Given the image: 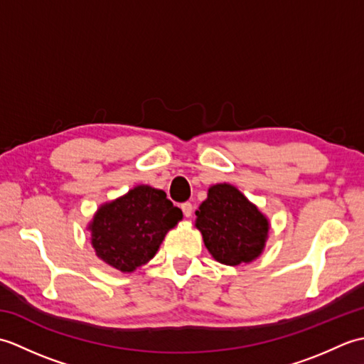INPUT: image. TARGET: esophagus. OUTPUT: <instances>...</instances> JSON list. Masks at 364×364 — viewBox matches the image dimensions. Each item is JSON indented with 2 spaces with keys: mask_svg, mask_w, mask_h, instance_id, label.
<instances>
[{
  "mask_svg": "<svg viewBox=\"0 0 364 364\" xmlns=\"http://www.w3.org/2000/svg\"><path fill=\"white\" fill-rule=\"evenodd\" d=\"M181 210H183V214L186 215V218H191V215H192V205L189 202L183 203L181 205Z\"/></svg>",
  "mask_w": 364,
  "mask_h": 364,
  "instance_id": "34e87169",
  "label": "esophagus"
}]
</instances>
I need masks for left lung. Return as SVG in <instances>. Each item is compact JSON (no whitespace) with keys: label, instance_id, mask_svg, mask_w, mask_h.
<instances>
[{"label":"left lung","instance_id":"8db88e82","mask_svg":"<svg viewBox=\"0 0 364 364\" xmlns=\"http://www.w3.org/2000/svg\"><path fill=\"white\" fill-rule=\"evenodd\" d=\"M206 249L222 264L250 262L264 249L269 222L231 184H215L196 211Z\"/></svg>","mask_w":364,"mask_h":364}]
</instances>
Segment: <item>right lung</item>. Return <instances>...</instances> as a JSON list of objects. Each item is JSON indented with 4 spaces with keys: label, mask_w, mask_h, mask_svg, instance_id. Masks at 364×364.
Masks as SVG:
<instances>
[{
    "label": "right lung",
    "mask_w": 364,
    "mask_h": 364,
    "mask_svg": "<svg viewBox=\"0 0 364 364\" xmlns=\"http://www.w3.org/2000/svg\"><path fill=\"white\" fill-rule=\"evenodd\" d=\"M164 191L137 186L100 208L89 225L92 245L107 264L133 272L154 257L166 233L181 220Z\"/></svg>",
    "instance_id": "1"
}]
</instances>
